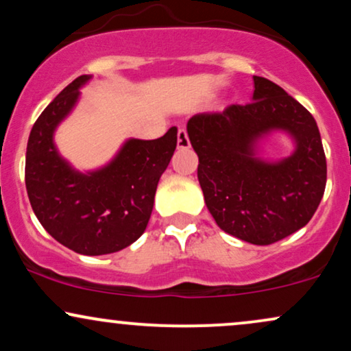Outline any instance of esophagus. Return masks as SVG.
Wrapping results in <instances>:
<instances>
[{
	"label": "esophagus",
	"mask_w": 351,
	"mask_h": 351,
	"mask_svg": "<svg viewBox=\"0 0 351 351\" xmlns=\"http://www.w3.org/2000/svg\"><path fill=\"white\" fill-rule=\"evenodd\" d=\"M176 143H178V148L189 147V138H188L186 128H178V134H176Z\"/></svg>",
	"instance_id": "esophagus-1"
}]
</instances>
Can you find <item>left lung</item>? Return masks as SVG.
Masks as SVG:
<instances>
[{"mask_svg":"<svg viewBox=\"0 0 351 351\" xmlns=\"http://www.w3.org/2000/svg\"><path fill=\"white\" fill-rule=\"evenodd\" d=\"M274 128L287 130L298 150L279 164L261 162L253 143ZM188 135L204 201L224 232L267 245L312 219L327 183L320 132L307 108L272 80L254 75L252 102L193 115Z\"/></svg>","mask_w":351,"mask_h":351,"instance_id":"1","label":"left lung"}]
</instances>
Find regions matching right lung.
<instances>
[{
	"instance_id": "right-lung-1",
	"label": "right lung",
	"mask_w": 351,
	"mask_h": 351,
	"mask_svg": "<svg viewBox=\"0 0 351 351\" xmlns=\"http://www.w3.org/2000/svg\"><path fill=\"white\" fill-rule=\"evenodd\" d=\"M88 79L72 80L34 122L26 150V189L36 217L58 243L84 256H102L143 234L160 176L176 148V127L156 140H128L102 170L74 171L59 156L52 134Z\"/></svg>"
}]
</instances>
